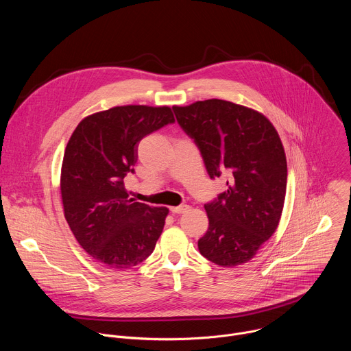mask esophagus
Masks as SVG:
<instances>
[{
    "instance_id": "obj_1",
    "label": "esophagus",
    "mask_w": 351,
    "mask_h": 351,
    "mask_svg": "<svg viewBox=\"0 0 351 351\" xmlns=\"http://www.w3.org/2000/svg\"><path fill=\"white\" fill-rule=\"evenodd\" d=\"M187 210H189V206H186V204L178 206V207H171V211H172L173 214H183V213H186Z\"/></svg>"
}]
</instances>
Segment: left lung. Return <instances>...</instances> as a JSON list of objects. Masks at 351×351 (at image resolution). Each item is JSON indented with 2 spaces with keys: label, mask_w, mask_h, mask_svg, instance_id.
<instances>
[{
  "label": "left lung",
  "mask_w": 351,
  "mask_h": 351,
  "mask_svg": "<svg viewBox=\"0 0 351 351\" xmlns=\"http://www.w3.org/2000/svg\"><path fill=\"white\" fill-rule=\"evenodd\" d=\"M173 111L199 148L210 178L229 176L228 190L204 206L210 225L198 240L199 253L225 268L248 263L282 217L287 162L280 137L264 114L225 99Z\"/></svg>",
  "instance_id": "obj_1"
}]
</instances>
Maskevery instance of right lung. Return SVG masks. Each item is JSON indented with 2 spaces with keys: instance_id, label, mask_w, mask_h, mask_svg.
I'll use <instances>...</instances> for the list:
<instances>
[{
  "instance_id": "obj_1",
  "label": "right lung",
  "mask_w": 351,
  "mask_h": 351,
  "mask_svg": "<svg viewBox=\"0 0 351 351\" xmlns=\"http://www.w3.org/2000/svg\"><path fill=\"white\" fill-rule=\"evenodd\" d=\"M173 122L167 106L114 107L82 119L66 144L60 180L65 219L104 267L129 269L154 252L169 210L130 198L123 178L133 172L138 141Z\"/></svg>"
}]
</instances>
